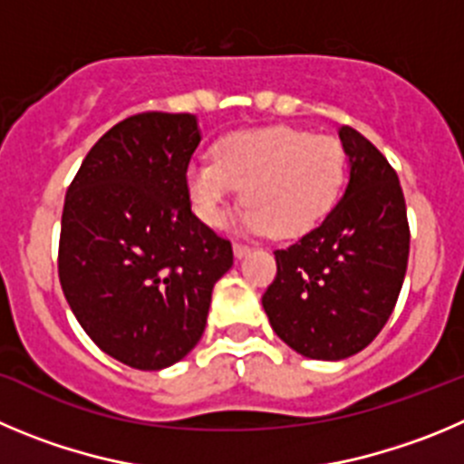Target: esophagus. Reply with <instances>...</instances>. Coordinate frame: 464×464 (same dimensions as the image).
<instances>
[{
  "instance_id": "34e87169",
  "label": "esophagus",
  "mask_w": 464,
  "mask_h": 464,
  "mask_svg": "<svg viewBox=\"0 0 464 464\" xmlns=\"http://www.w3.org/2000/svg\"><path fill=\"white\" fill-rule=\"evenodd\" d=\"M249 249H252V246L245 245V242H233V254H236L237 258H242L245 254H249Z\"/></svg>"
}]
</instances>
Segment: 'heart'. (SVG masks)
<instances>
[{"instance_id": "1", "label": "heart", "mask_w": 464, "mask_h": 464, "mask_svg": "<svg viewBox=\"0 0 464 464\" xmlns=\"http://www.w3.org/2000/svg\"><path fill=\"white\" fill-rule=\"evenodd\" d=\"M343 180L339 141L285 125L227 134L212 149V162L198 160L188 169V192L201 222L219 227L242 188V227L276 237L304 236L318 227Z\"/></svg>"}]
</instances>
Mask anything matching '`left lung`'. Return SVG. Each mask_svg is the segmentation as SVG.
<instances>
[{"label": "left lung", "instance_id": "1", "mask_svg": "<svg viewBox=\"0 0 464 464\" xmlns=\"http://www.w3.org/2000/svg\"><path fill=\"white\" fill-rule=\"evenodd\" d=\"M350 160L343 198L295 245L276 249V276L263 309L284 343L336 362L380 334L402 288L410 224L398 176L382 153L343 125Z\"/></svg>", "mask_w": 464, "mask_h": 464}]
</instances>
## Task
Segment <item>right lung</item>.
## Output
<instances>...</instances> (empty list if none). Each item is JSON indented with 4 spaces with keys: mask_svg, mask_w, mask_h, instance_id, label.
<instances>
[{
    "mask_svg": "<svg viewBox=\"0 0 464 464\" xmlns=\"http://www.w3.org/2000/svg\"><path fill=\"white\" fill-rule=\"evenodd\" d=\"M194 114L141 111L107 130L66 192L59 281L82 330L140 371L180 362L201 339L233 246L192 212Z\"/></svg>",
    "mask_w": 464,
    "mask_h": 464,
    "instance_id": "right-lung-1",
    "label": "right lung"
}]
</instances>
